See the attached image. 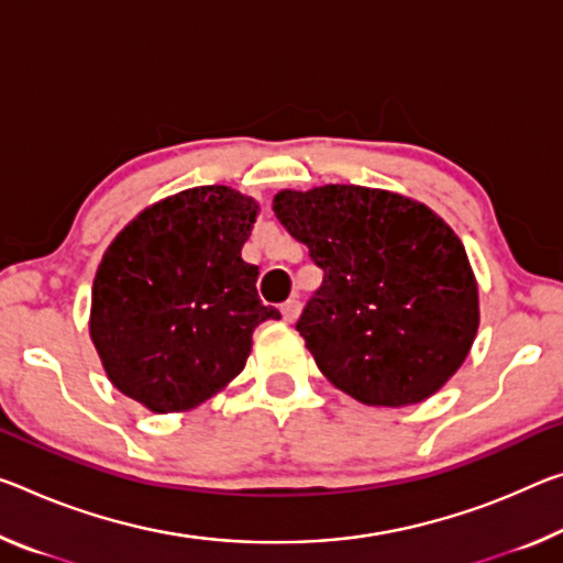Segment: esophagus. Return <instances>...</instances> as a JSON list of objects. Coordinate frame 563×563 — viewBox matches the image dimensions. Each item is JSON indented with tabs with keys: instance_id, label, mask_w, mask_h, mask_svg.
I'll return each mask as SVG.
<instances>
[{
	"instance_id": "34e87169",
	"label": "esophagus",
	"mask_w": 563,
	"mask_h": 563,
	"mask_svg": "<svg viewBox=\"0 0 563 563\" xmlns=\"http://www.w3.org/2000/svg\"><path fill=\"white\" fill-rule=\"evenodd\" d=\"M283 318L288 320V323H292V320L298 318V313H300V298L298 296H292V298H288L283 302Z\"/></svg>"
}]
</instances>
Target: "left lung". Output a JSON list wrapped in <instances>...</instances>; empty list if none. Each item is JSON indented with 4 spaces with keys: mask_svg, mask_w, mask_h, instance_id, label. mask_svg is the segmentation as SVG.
Returning a JSON list of instances; mask_svg holds the SVG:
<instances>
[{
    "mask_svg": "<svg viewBox=\"0 0 563 563\" xmlns=\"http://www.w3.org/2000/svg\"><path fill=\"white\" fill-rule=\"evenodd\" d=\"M273 210L323 271L296 330L335 388L365 406H408L461 368L478 290L466 247L435 212L361 185L283 190Z\"/></svg>",
    "mask_w": 563,
    "mask_h": 563,
    "instance_id": "obj_1",
    "label": "left lung"
}]
</instances>
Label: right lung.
<instances>
[{
  "instance_id": "right-lung-1",
  "label": "right lung",
  "mask_w": 563,
  "mask_h": 563,
  "mask_svg": "<svg viewBox=\"0 0 563 563\" xmlns=\"http://www.w3.org/2000/svg\"><path fill=\"white\" fill-rule=\"evenodd\" d=\"M255 200L205 185L153 205L107 247L89 335L114 388L155 413L202 404L245 368L253 330L278 320L240 257Z\"/></svg>"
}]
</instances>
